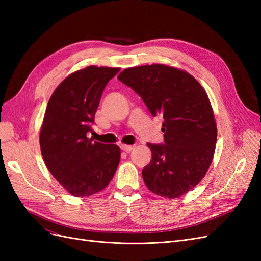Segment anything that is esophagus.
<instances>
[{"mask_svg":"<svg viewBox=\"0 0 261 261\" xmlns=\"http://www.w3.org/2000/svg\"><path fill=\"white\" fill-rule=\"evenodd\" d=\"M121 149L123 150V151H125V152H130L132 150L134 149V146H129V145H122L121 146Z\"/></svg>","mask_w":261,"mask_h":261,"instance_id":"obj_1","label":"esophagus"}]
</instances>
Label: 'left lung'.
<instances>
[{"mask_svg":"<svg viewBox=\"0 0 261 261\" xmlns=\"http://www.w3.org/2000/svg\"><path fill=\"white\" fill-rule=\"evenodd\" d=\"M117 80L164 120V144H147L152 158L143 170L145 184L165 198L186 194L206 175L215 154L217 125L207 92L191 74L163 64L126 68Z\"/></svg>","mask_w":261,"mask_h":261,"instance_id":"left-lung-1","label":"left lung"}]
</instances>
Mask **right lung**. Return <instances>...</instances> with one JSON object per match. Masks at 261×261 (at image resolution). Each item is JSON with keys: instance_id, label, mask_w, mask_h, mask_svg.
Masks as SVG:
<instances>
[{"instance_id": "right-lung-1", "label": "right lung", "mask_w": 261, "mask_h": 261, "mask_svg": "<svg viewBox=\"0 0 261 261\" xmlns=\"http://www.w3.org/2000/svg\"><path fill=\"white\" fill-rule=\"evenodd\" d=\"M116 67L88 66L70 74L54 90L40 130L43 161L53 177L75 197L105 189L120 163L116 145L92 141L94 114Z\"/></svg>"}]
</instances>
